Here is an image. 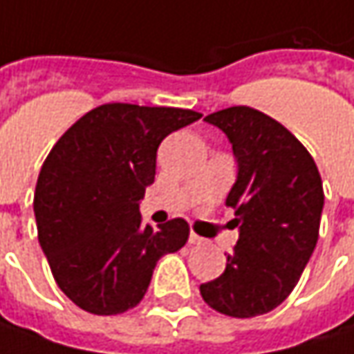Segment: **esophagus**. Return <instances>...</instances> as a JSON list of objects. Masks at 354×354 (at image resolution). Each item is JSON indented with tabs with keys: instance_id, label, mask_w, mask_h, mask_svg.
Here are the masks:
<instances>
[{
	"instance_id": "esophagus-1",
	"label": "esophagus",
	"mask_w": 354,
	"mask_h": 354,
	"mask_svg": "<svg viewBox=\"0 0 354 354\" xmlns=\"http://www.w3.org/2000/svg\"><path fill=\"white\" fill-rule=\"evenodd\" d=\"M188 242H190V244H202L204 239H202V236H198L196 232H190V239H188Z\"/></svg>"
}]
</instances>
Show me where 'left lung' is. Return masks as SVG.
I'll use <instances>...</instances> for the list:
<instances>
[{
    "mask_svg": "<svg viewBox=\"0 0 354 354\" xmlns=\"http://www.w3.org/2000/svg\"><path fill=\"white\" fill-rule=\"evenodd\" d=\"M204 120L228 136L239 160L226 206L240 234L224 272L200 284V295L220 315L259 317L292 292L317 246L321 174L301 142L254 108L232 106Z\"/></svg>",
    "mask_w": 354,
    "mask_h": 354,
    "instance_id": "8db88e82",
    "label": "left lung"
}]
</instances>
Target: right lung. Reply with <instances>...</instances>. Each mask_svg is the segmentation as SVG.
<instances>
[{
  "mask_svg": "<svg viewBox=\"0 0 354 354\" xmlns=\"http://www.w3.org/2000/svg\"><path fill=\"white\" fill-rule=\"evenodd\" d=\"M200 118L104 104L53 144L33 194L37 239L57 286L82 310L112 317L134 308L158 260L188 242L184 218L144 226L140 200L156 176L160 142Z\"/></svg>",
  "mask_w": 354,
  "mask_h": 354,
  "instance_id": "right-lung-1",
  "label": "right lung"
}]
</instances>
